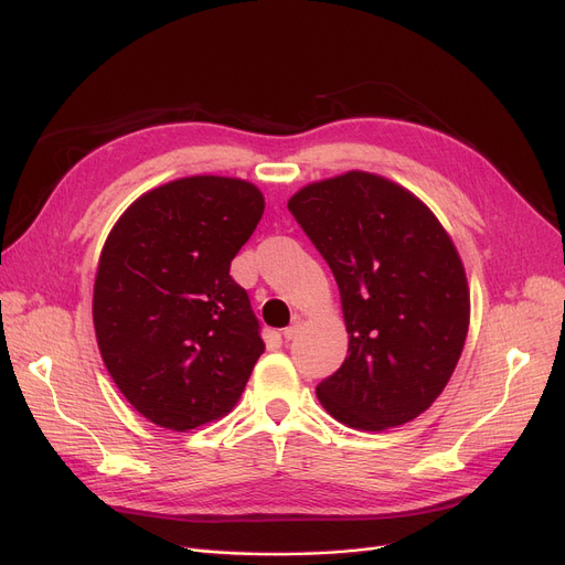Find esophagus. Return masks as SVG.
<instances>
[{
    "mask_svg": "<svg viewBox=\"0 0 565 565\" xmlns=\"http://www.w3.org/2000/svg\"><path fill=\"white\" fill-rule=\"evenodd\" d=\"M300 324H302V318L300 316H292V322L288 324V328H284V339L286 341H290V339H295V337H298V332H300Z\"/></svg>",
    "mask_w": 565,
    "mask_h": 565,
    "instance_id": "esophagus-1",
    "label": "esophagus"
}]
</instances>
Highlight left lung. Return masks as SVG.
<instances>
[{
	"instance_id": "obj_1",
	"label": "left lung",
	"mask_w": 565,
	"mask_h": 565,
	"mask_svg": "<svg viewBox=\"0 0 565 565\" xmlns=\"http://www.w3.org/2000/svg\"><path fill=\"white\" fill-rule=\"evenodd\" d=\"M288 211L328 260L350 334L318 401L358 430L419 417L447 387L469 328L451 237L417 196L364 171L307 185Z\"/></svg>"
}]
</instances>
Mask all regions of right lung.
I'll use <instances>...</instances> for the list:
<instances>
[{"label":"right lung","instance_id":"1","mask_svg":"<svg viewBox=\"0 0 565 565\" xmlns=\"http://www.w3.org/2000/svg\"><path fill=\"white\" fill-rule=\"evenodd\" d=\"M263 207L252 183L192 175L139 196L114 224L94 286L96 339L148 422L192 430L245 392L265 343L228 270Z\"/></svg>","mask_w":565,"mask_h":565}]
</instances>
